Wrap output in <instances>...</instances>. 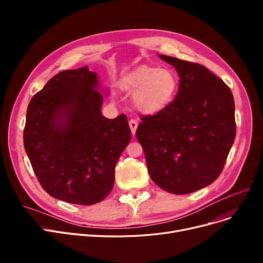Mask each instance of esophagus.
Here are the masks:
<instances>
[{"mask_svg": "<svg viewBox=\"0 0 263 263\" xmlns=\"http://www.w3.org/2000/svg\"><path fill=\"white\" fill-rule=\"evenodd\" d=\"M129 126H130V129H131V132L132 134L134 135L135 134V131H136V128H137V121L135 119H131L129 121Z\"/></svg>", "mask_w": 263, "mask_h": 263, "instance_id": "esophagus-1", "label": "esophagus"}]
</instances>
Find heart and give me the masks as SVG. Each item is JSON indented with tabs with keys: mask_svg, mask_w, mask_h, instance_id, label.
I'll return each mask as SVG.
<instances>
[{
	"mask_svg": "<svg viewBox=\"0 0 263 263\" xmlns=\"http://www.w3.org/2000/svg\"><path fill=\"white\" fill-rule=\"evenodd\" d=\"M179 81L170 68L141 67L123 84L133 93L134 106L144 113H155L166 106L177 93Z\"/></svg>",
	"mask_w": 263,
	"mask_h": 263,
	"instance_id": "1",
	"label": "heart"
}]
</instances>
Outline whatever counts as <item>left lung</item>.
I'll use <instances>...</instances> for the list:
<instances>
[{
    "instance_id": "left-lung-1",
    "label": "left lung",
    "mask_w": 263,
    "mask_h": 263,
    "mask_svg": "<svg viewBox=\"0 0 263 263\" xmlns=\"http://www.w3.org/2000/svg\"><path fill=\"white\" fill-rule=\"evenodd\" d=\"M180 78L175 100L142 116L136 130L153 181L183 195L211 184L222 173L236 137L234 100L223 80L197 63L159 55Z\"/></svg>"
}]
</instances>
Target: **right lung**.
Masks as SVG:
<instances>
[{"mask_svg": "<svg viewBox=\"0 0 263 263\" xmlns=\"http://www.w3.org/2000/svg\"><path fill=\"white\" fill-rule=\"evenodd\" d=\"M98 77L87 66L48 81L30 101L23 143L33 171L52 197L89 205L114 186L115 166L131 140L127 116L101 113Z\"/></svg>", "mask_w": 263, "mask_h": 263, "instance_id": "obj_1", "label": "right lung"}]
</instances>
